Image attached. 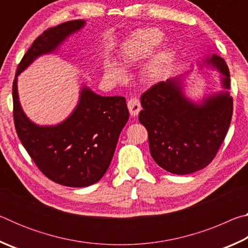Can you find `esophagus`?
Wrapping results in <instances>:
<instances>
[{
	"label": "esophagus",
	"mask_w": 248,
	"mask_h": 248,
	"mask_svg": "<svg viewBox=\"0 0 248 248\" xmlns=\"http://www.w3.org/2000/svg\"><path fill=\"white\" fill-rule=\"evenodd\" d=\"M128 109H129V112L131 116L136 117L139 115V112L141 110L140 100L138 98H130L128 100Z\"/></svg>",
	"instance_id": "obj_1"
}]
</instances>
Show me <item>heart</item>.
Returning <instances> with one entry per match:
<instances>
[{
	"label": "heart",
	"instance_id": "1",
	"mask_svg": "<svg viewBox=\"0 0 248 248\" xmlns=\"http://www.w3.org/2000/svg\"><path fill=\"white\" fill-rule=\"evenodd\" d=\"M164 33L157 28H144L132 32L124 41L120 49V57L124 64L144 60L154 52L162 41ZM171 53L170 48H162L153 54L142 69V77L149 82L158 81L165 77L171 63ZM105 74L112 82H121L127 77L124 66L117 62L110 61L105 65Z\"/></svg>",
	"mask_w": 248,
	"mask_h": 248
}]
</instances>
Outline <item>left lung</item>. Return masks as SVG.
I'll use <instances>...</instances> for the list:
<instances>
[{"label":"left lung","instance_id":"1","mask_svg":"<svg viewBox=\"0 0 248 248\" xmlns=\"http://www.w3.org/2000/svg\"><path fill=\"white\" fill-rule=\"evenodd\" d=\"M204 61L221 73L224 91L197 104L184 94L183 78L178 77L155 84L141 95L139 121L148 130L151 155L171 174H191L209 165L232 119L228 65L217 54Z\"/></svg>","mask_w":248,"mask_h":248}]
</instances>
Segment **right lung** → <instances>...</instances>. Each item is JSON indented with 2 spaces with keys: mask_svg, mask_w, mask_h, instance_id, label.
Segmentation results:
<instances>
[{
  "mask_svg": "<svg viewBox=\"0 0 248 248\" xmlns=\"http://www.w3.org/2000/svg\"><path fill=\"white\" fill-rule=\"evenodd\" d=\"M84 25L85 20L75 19L45 31L25 53L13 82L14 124L20 142L41 173L68 187L91 186L107 171L129 119L125 99L100 96L84 86L68 118L56 125H38L27 118L20 106L17 77L33 60L53 52Z\"/></svg>",
  "mask_w": 248,
  "mask_h": 248,
  "instance_id": "obj_1",
  "label": "right lung"
}]
</instances>
